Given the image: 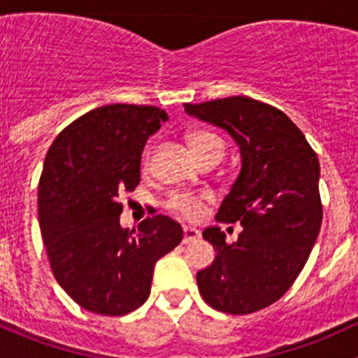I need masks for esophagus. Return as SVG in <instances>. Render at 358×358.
Segmentation results:
<instances>
[{
    "label": "esophagus",
    "mask_w": 358,
    "mask_h": 358,
    "mask_svg": "<svg viewBox=\"0 0 358 358\" xmlns=\"http://www.w3.org/2000/svg\"><path fill=\"white\" fill-rule=\"evenodd\" d=\"M201 237V232L197 229H194V227H183V243L189 244V243H194V241H197Z\"/></svg>",
    "instance_id": "1"
}]
</instances>
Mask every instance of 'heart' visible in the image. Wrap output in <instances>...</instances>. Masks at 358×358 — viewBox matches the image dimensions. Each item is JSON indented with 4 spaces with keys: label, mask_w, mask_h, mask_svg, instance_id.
<instances>
[{
    "label": "heart",
    "mask_w": 358,
    "mask_h": 358,
    "mask_svg": "<svg viewBox=\"0 0 358 358\" xmlns=\"http://www.w3.org/2000/svg\"><path fill=\"white\" fill-rule=\"evenodd\" d=\"M189 145L192 147L194 154H196L197 157L211 149L223 150L222 138L216 135H213V133H208V131L190 133ZM147 162H149V154L145 156V162H143V166H147ZM169 208H171L175 213H178V215L185 216V218H189V220H197L202 215L201 201L196 199V197H192V196H175L171 201H169Z\"/></svg>",
    "instance_id": "heart-1"
}]
</instances>
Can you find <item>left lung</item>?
Here are the masks:
<instances>
[{"label":"left lung","instance_id":"1","mask_svg":"<svg viewBox=\"0 0 358 358\" xmlns=\"http://www.w3.org/2000/svg\"><path fill=\"white\" fill-rule=\"evenodd\" d=\"M185 112L230 135L241 171L222 201L216 222H241L227 244L220 227L202 232L213 263L197 272L204 301L244 315L275 303L305 266L322 223L320 164L298 126L272 106L249 96L183 103Z\"/></svg>","mask_w":358,"mask_h":358}]
</instances>
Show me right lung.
<instances>
[{
	"mask_svg": "<svg viewBox=\"0 0 358 358\" xmlns=\"http://www.w3.org/2000/svg\"><path fill=\"white\" fill-rule=\"evenodd\" d=\"M168 121L152 106L112 103L67 126L46 154L38 211L53 275L85 310L126 315L147 301L157 259L182 243L164 215L122 229L119 196L140 183L147 138Z\"/></svg>",
	"mask_w": 358,
	"mask_h": 358,
	"instance_id": "right-lung-1",
	"label": "right lung"
}]
</instances>
